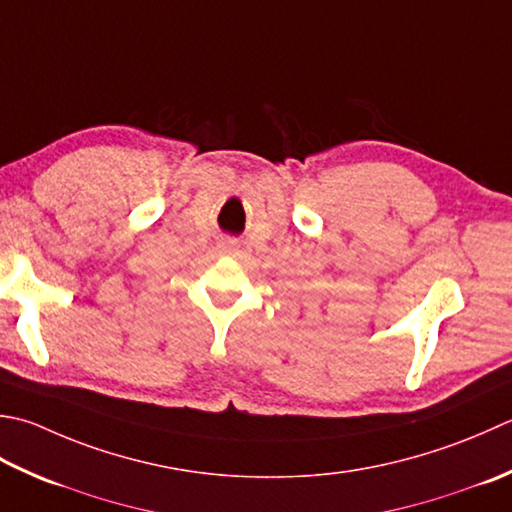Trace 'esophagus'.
<instances>
[{
	"mask_svg": "<svg viewBox=\"0 0 512 512\" xmlns=\"http://www.w3.org/2000/svg\"><path fill=\"white\" fill-rule=\"evenodd\" d=\"M217 246H219V250H222V253H235L237 246H239V242H237L235 237H224L222 242H219Z\"/></svg>",
	"mask_w": 512,
	"mask_h": 512,
	"instance_id": "1",
	"label": "esophagus"
}]
</instances>
